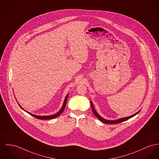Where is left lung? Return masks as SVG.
Wrapping results in <instances>:
<instances>
[{
    "label": "left lung",
    "instance_id": "8db88e82",
    "mask_svg": "<svg viewBox=\"0 0 159 159\" xmlns=\"http://www.w3.org/2000/svg\"><path fill=\"white\" fill-rule=\"evenodd\" d=\"M91 102V108H92V111L93 112V113L94 114V115L96 116V117H98V119L102 122L105 123H107V124H116V123H119L122 122L124 121H126L131 118H132L133 117L135 116V115H137L140 111V110H139L137 112H136L134 114L131 116H129V117H123V118H120V119H116V120H107V119H105L104 118H103L102 117H101L98 112L97 111L94 109V105H93V103L92 102V101H90Z\"/></svg>",
    "mask_w": 159,
    "mask_h": 159
}]
</instances>
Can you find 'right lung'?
I'll use <instances>...</instances> for the list:
<instances>
[{"label": "right lung", "instance_id": "add662e5", "mask_svg": "<svg viewBox=\"0 0 159 159\" xmlns=\"http://www.w3.org/2000/svg\"><path fill=\"white\" fill-rule=\"evenodd\" d=\"M68 95H66V96L65 97V100H64V102H63V106H62V107H61V110L59 111V112H57V113H56V114H53V115H51V116H37V115H35V114H31V113H30V112H28V111H26V110H25L19 104V105L20 106V107L23 110H24L25 112H26L27 113H28V114H30V115H31L32 116H33V117H36L37 119H42V120H49V119H54V118H56V117H58L59 116H60L61 114V113H62V112L63 111V110L65 109V106H66V102H67V100H68ZM18 103V102H17Z\"/></svg>", "mask_w": 159, "mask_h": 159}]
</instances>
